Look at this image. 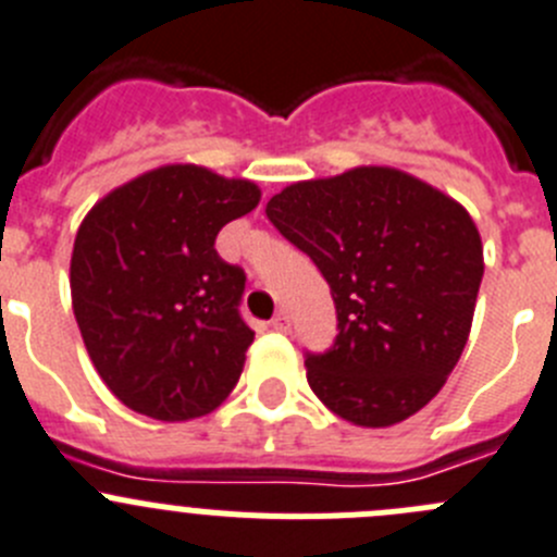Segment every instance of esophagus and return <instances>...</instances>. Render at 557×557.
I'll return each mask as SVG.
<instances>
[{"mask_svg":"<svg viewBox=\"0 0 557 557\" xmlns=\"http://www.w3.org/2000/svg\"><path fill=\"white\" fill-rule=\"evenodd\" d=\"M270 327H273V331H278V333H287L289 327H293V322H289L287 311H278V314H275L273 320H270Z\"/></svg>","mask_w":557,"mask_h":557,"instance_id":"1","label":"esophagus"}]
</instances>
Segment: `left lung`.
I'll use <instances>...</instances> for the list:
<instances>
[{
  "label": "left lung",
  "mask_w": 557,
  "mask_h": 557,
  "mask_svg": "<svg viewBox=\"0 0 557 557\" xmlns=\"http://www.w3.org/2000/svg\"><path fill=\"white\" fill-rule=\"evenodd\" d=\"M268 219L331 284L338 336L306 358L317 399L355 426L407 421L441 394L473 325L484 246L468 210L394 166L298 180Z\"/></svg>",
  "instance_id": "left-lung-1"
}]
</instances>
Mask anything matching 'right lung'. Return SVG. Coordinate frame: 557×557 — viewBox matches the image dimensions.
Returning <instances> with one entry per match:
<instances>
[{"mask_svg":"<svg viewBox=\"0 0 557 557\" xmlns=\"http://www.w3.org/2000/svg\"><path fill=\"white\" fill-rule=\"evenodd\" d=\"M257 183L199 163H163L98 199L76 232L71 300L106 388L156 421L213 412L237 385L253 331L246 273L215 251L251 213Z\"/></svg>","mask_w":557,"mask_h":557,"instance_id":"1","label":"right lung"}]
</instances>
